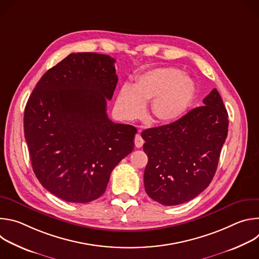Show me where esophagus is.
<instances>
[{
  "instance_id": "obj_1",
  "label": "esophagus",
  "mask_w": 259,
  "mask_h": 259,
  "mask_svg": "<svg viewBox=\"0 0 259 259\" xmlns=\"http://www.w3.org/2000/svg\"><path fill=\"white\" fill-rule=\"evenodd\" d=\"M134 142H135V146H136V147H141V146L143 145V143H144V140H143V138L141 137L140 133H137V134L135 135V139H134Z\"/></svg>"
}]
</instances>
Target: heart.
I'll list each match as a JSON object with an SVG mask.
<instances>
[{"label":"heart","instance_id":"heart-1","mask_svg":"<svg viewBox=\"0 0 259 259\" xmlns=\"http://www.w3.org/2000/svg\"><path fill=\"white\" fill-rule=\"evenodd\" d=\"M195 96L196 84L190 76L175 67H158L139 75L134 86L123 85L117 105L127 119H137L144 113L145 102L152 100L154 119L170 123L184 116Z\"/></svg>","mask_w":259,"mask_h":259}]
</instances>
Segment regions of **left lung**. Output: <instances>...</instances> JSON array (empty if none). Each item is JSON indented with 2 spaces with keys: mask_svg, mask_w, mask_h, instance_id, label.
Listing matches in <instances>:
<instances>
[{
  "mask_svg": "<svg viewBox=\"0 0 259 259\" xmlns=\"http://www.w3.org/2000/svg\"><path fill=\"white\" fill-rule=\"evenodd\" d=\"M179 120L141 133L149 158L143 180L154 201L174 206L200 195L212 181L228 136L229 115L214 88Z\"/></svg>",
  "mask_w": 259,
  "mask_h": 259,
  "instance_id": "obj_1",
  "label": "left lung"
}]
</instances>
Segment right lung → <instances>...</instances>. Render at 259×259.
<instances>
[{"label": "right lung", "instance_id": "obj_1", "mask_svg": "<svg viewBox=\"0 0 259 259\" xmlns=\"http://www.w3.org/2000/svg\"><path fill=\"white\" fill-rule=\"evenodd\" d=\"M115 59L71 53L47 70L24 109V137L42 186L71 203L103 195L113 169L134 149L137 129L106 114L118 83Z\"/></svg>", "mask_w": 259, "mask_h": 259}]
</instances>
